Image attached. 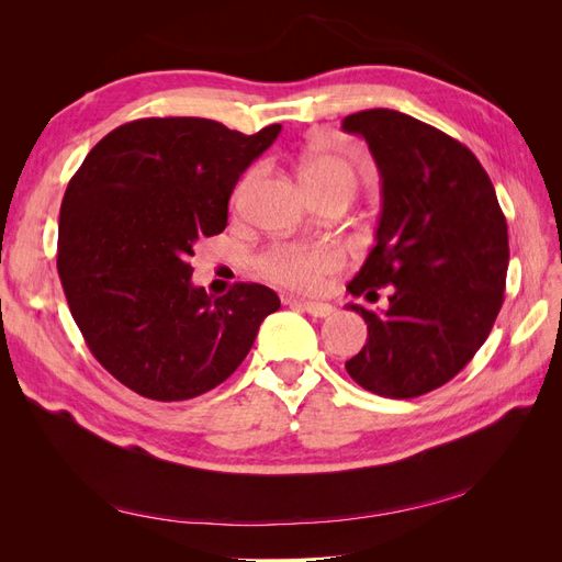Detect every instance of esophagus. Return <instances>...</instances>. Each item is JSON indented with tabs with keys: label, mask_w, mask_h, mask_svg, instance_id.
Returning a JSON list of instances; mask_svg holds the SVG:
<instances>
[{
	"label": "esophagus",
	"mask_w": 562,
	"mask_h": 562,
	"mask_svg": "<svg viewBox=\"0 0 562 562\" xmlns=\"http://www.w3.org/2000/svg\"><path fill=\"white\" fill-rule=\"evenodd\" d=\"M288 302L295 304V307H302L314 318H326L333 314V304H328V302H312V300H297V297H291Z\"/></svg>",
	"instance_id": "34e87169"
}]
</instances>
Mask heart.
Wrapping results in <instances>:
<instances>
[{
  "label": "heart",
  "mask_w": 562,
  "mask_h": 562,
  "mask_svg": "<svg viewBox=\"0 0 562 562\" xmlns=\"http://www.w3.org/2000/svg\"><path fill=\"white\" fill-rule=\"evenodd\" d=\"M252 173L236 187L234 192V206H239L241 196L246 192V184L250 182ZM302 180L304 182H318V180H337L353 187V173L345 164H339L330 157H310L302 164ZM347 258L345 252L326 246V244H304V241H283L271 246L258 258L260 274L283 288L300 293H314L326 281V277L335 274L345 267Z\"/></svg>",
  "instance_id": "1"
}]
</instances>
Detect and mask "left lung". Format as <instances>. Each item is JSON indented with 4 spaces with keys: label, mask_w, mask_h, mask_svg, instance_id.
<instances>
[{
    "label": "left lung",
    "mask_w": 562,
    "mask_h": 562,
    "mask_svg": "<svg viewBox=\"0 0 562 562\" xmlns=\"http://www.w3.org/2000/svg\"><path fill=\"white\" fill-rule=\"evenodd\" d=\"M363 135L382 178L375 246L351 295L391 285L366 347L345 363L356 384L384 398H415L450 382L487 339L504 302L508 232L495 187L473 151L396 110L345 116Z\"/></svg>",
    "instance_id": "1"
}]
</instances>
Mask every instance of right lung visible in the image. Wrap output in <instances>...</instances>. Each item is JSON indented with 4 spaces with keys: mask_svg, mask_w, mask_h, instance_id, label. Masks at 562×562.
Returning <instances> with one entry per match:
<instances>
[{
    "mask_svg": "<svg viewBox=\"0 0 562 562\" xmlns=\"http://www.w3.org/2000/svg\"><path fill=\"white\" fill-rule=\"evenodd\" d=\"M281 124L244 135L199 116L114 128L67 184L58 274L72 318L112 378L151 401L223 384L281 307L260 283L223 297L192 285L194 246L227 227V203Z\"/></svg>",
    "mask_w": 562,
    "mask_h": 562,
    "instance_id": "obj_1",
    "label": "right lung"
}]
</instances>
